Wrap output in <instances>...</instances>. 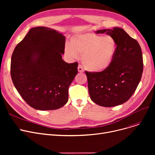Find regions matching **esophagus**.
<instances>
[{
    "mask_svg": "<svg viewBox=\"0 0 155 155\" xmlns=\"http://www.w3.org/2000/svg\"><path fill=\"white\" fill-rule=\"evenodd\" d=\"M78 72H80V73H82V72L84 71V68H82V67L81 66L80 64H79L78 67Z\"/></svg>",
    "mask_w": 155,
    "mask_h": 155,
    "instance_id": "obj_1",
    "label": "esophagus"
}]
</instances>
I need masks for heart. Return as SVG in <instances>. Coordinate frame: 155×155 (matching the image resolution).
<instances>
[{
  "mask_svg": "<svg viewBox=\"0 0 155 155\" xmlns=\"http://www.w3.org/2000/svg\"><path fill=\"white\" fill-rule=\"evenodd\" d=\"M118 48L116 39L93 32L77 35L67 43L64 54L71 60L83 55L82 63L88 71L102 72L107 70L113 62Z\"/></svg>",
  "mask_w": 155,
  "mask_h": 155,
  "instance_id": "1",
  "label": "heart"
}]
</instances>
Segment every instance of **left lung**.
I'll return each mask as SVG.
<instances>
[{
	"mask_svg": "<svg viewBox=\"0 0 155 155\" xmlns=\"http://www.w3.org/2000/svg\"><path fill=\"white\" fill-rule=\"evenodd\" d=\"M95 33L113 37L117 50L110 66L102 72L85 71L91 100L102 107H114L127 101L139 84L143 70V54L136 40L120 28L101 29Z\"/></svg>",
	"mask_w": 155,
	"mask_h": 155,
	"instance_id": "1",
	"label": "left lung"
}]
</instances>
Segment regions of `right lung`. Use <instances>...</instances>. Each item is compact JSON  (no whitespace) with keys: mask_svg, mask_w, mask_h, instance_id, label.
I'll return each instance as SVG.
<instances>
[{"mask_svg":"<svg viewBox=\"0 0 155 155\" xmlns=\"http://www.w3.org/2000/svg\"><path fill=\"white\" fill-rule=\"evenodd\" d=\"M65 36L53 29L29 30L13 51L11 75L22 98L40 110L61 108L68 101V88L78 73V63L62 59Z\"/></svg>","mask_w":155,"mask_h":155,"instance_id":"1","label":"right lung"}]
</instances>
